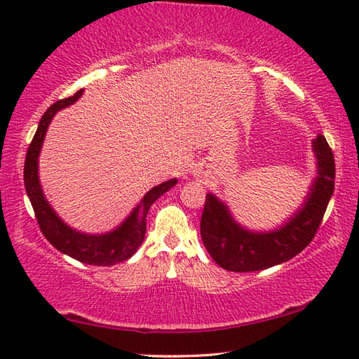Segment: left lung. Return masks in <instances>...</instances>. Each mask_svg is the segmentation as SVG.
I'll use <instances>...</instances> for the list:
<instances>
[{
  "instance_id": "left-lung-1",
  "label": "left lung",
  "mask_w": 359,
  "mask_h": 359,
  "mask_svg": "<svg viewBox=\"0 0 359 359\" xmlns=\"http://www.w3.org/2000/svg\"><path fill=\"white\" fill-rule=\"evenodd\" d=\"M317 175L301 208L282 226L250 231L234 220L228 205L215 194H205L201 239L218 266L233 272H252L282 264L311 244L323 220L334 191L336 165L323 135L312 141Z\"/></svg>"
}]
</instances>
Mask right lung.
Instances as JSON below:
<instances>
[{"label": "right lung", "instance_id": "obj_1", "mask_svg": "<svg viewBox=\"0 0 359 359\" xmlns=\"http://www.w3.org/2000/svg\"><path fill=\"white\" fill-rule=\"evenodd\" d=\"M82 92L83 90H79L71 98L57 101L55 104H52L44 112V115H42L38 130H36V135L27 151L25 168H23V180H25V190L29 198V203L33 205L36 220L39 223L42 234L46 236V239L57 250L85 264L114 266L131 258L137 248L141 247L145 238V218H147L149 209L161 194H165L177 184V179L163 182V184L149 190L144 194L141 203L125 218V222L120 223L115 229L109 231V233L87 234L68 226L57 215V212L52 209V205L46 199L39 182L38 166L42 144H44L46 133L52 118L55 117L58 111L68 107L72 102H76L81 98Z\"/></svg>", "mask_w": 359, "mask_h": 359}]
</instances>
